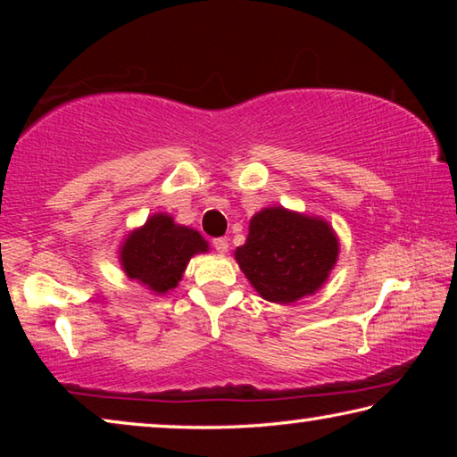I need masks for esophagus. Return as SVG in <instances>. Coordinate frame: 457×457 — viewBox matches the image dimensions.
<instances>
[{
    "instance_id": "esophagus-1",
    "label": "esophagus",
    "mask_w": 457,
    "mask_h": 457,
    "mask_svg": "<svg viewBox=\"0 0 457 457\" xmlns=\"http://www.w3.org/2000/svg\"><path fill=\"white\" fill-rule=\"evenodd\" d=\"M213 247H215V250H218L220 253H228L229 242H228L226 237H218V239H213Z\"/></svg>"
}]
</instances>
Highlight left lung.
Returning <instances> with one entry per match:
<instances>
[{"instance_id": "obj_1", "label": "left lung", "mask_w": 457, "mask_h": 457, "mask_svg": "<svg viewBox=\"0 0 457 457\" xmlns=\"http://www.w3.org/2000/svg\"><path fill=\"white\" fill-rule=\"evenodd\" d=\"M338 258V237L327 221L284 207H266L250 221L236 260L268 303H296L327 282Z\"/></svg>"}]
</instances>
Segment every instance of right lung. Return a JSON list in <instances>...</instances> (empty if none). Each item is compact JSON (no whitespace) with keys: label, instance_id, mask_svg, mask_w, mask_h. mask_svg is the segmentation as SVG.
Returning <instances> with one entry per match:
<instances>
[{"label":"right lung","instance_id":"1","mask_svg":"<svg viewBox=\"0 0 457 457\" xmlns=\"http://www.w3.org/2000/svg\"><path fill=\"white\" fill-rule=\"evenodd\" d=\"M207 250L210 245L199 231L177 226L171 215L154 213L143 228L130 231L119 258L130 280L154 294H165L179 284L189 260Z\"/></svg>","mask_w":457,"mask_h":457}]
</instances>
